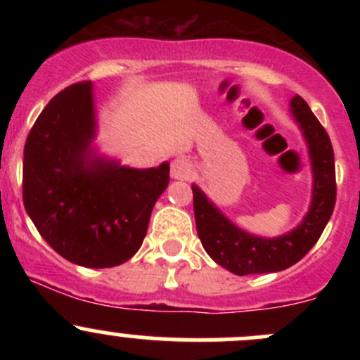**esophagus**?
Instances as JSON below:
<instances>
[{
    "instance_id": "esophagus-1",
    "label": "esophagus",
    "mask_w": 360,
    "mask_h": 360,
    "mask_svg": "<svg viewBox=\"0 0 360 360\" xmlns=\"http://www.w3.org/2000/svg\"><path fill=\"white\" fill-rule=\"evenodd\" d=\"M170 176H172V179H188L191 176V163L183 157L172 160V163H170Z\"/></svg>"
}]
</instances>
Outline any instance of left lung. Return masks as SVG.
Returning a JSON list of instances; mask_svg holds the SVG:
<instances>
[{
	"mask_svg": "<svg viewBox=\"0 0 360 360\" xmlns=\"http://www.w3.org/2000/svg\"><path fill=\"white\" fill-rule=\"evenodd\" d=\"M291 115L307 143L311 167V198L303 219L278 237H259L233 223L198 184L193 190L197 233L205 252L235 275L275 274L292 266L319 240L336 202L335 153L331 139L300 96L289 101Z\"/></svg>",
	"mask_w": 360,
	"mask_h": 360,
	"instance_id": "left-lung-1",
	"label": "left lung"
}]
</instances>
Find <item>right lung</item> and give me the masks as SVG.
<instances>
[{
	"label": "right lung",
	"instance_id": "add662e5",
	"mask_svg": "<svg viewBox=\"0 0 360 360\" xmlns=\"http://www.w3.org/2000/svg\"><path fill=\"white\" fill-rule=\"evenodd\" d=\"M97 129L92 82L68 86L46 104L24 146V207L64 259L111 268L143 245L170 167L122 165L101 153Z\"/></svg>",
	"mask_w": 360,
	"mask_h": 360
}]
</instances>
